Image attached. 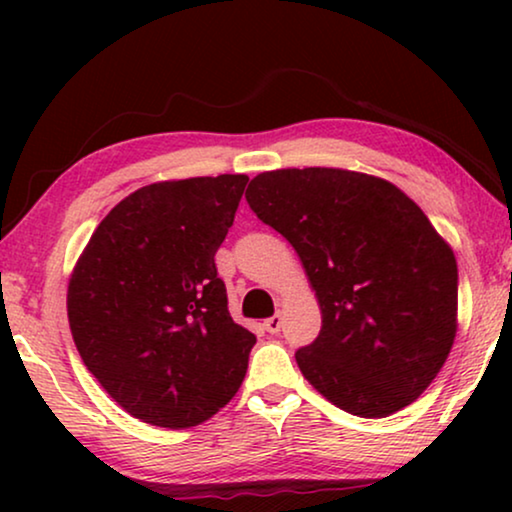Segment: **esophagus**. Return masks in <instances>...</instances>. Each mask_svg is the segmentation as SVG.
Instances as JSON below:
<instances>
[{"label":"esophagus","mask_w":512,"mask_h":512,"mask_svg":"<svg viewBox=\"0 0 512 512\" xmlns=\"http://www.w3.org/2000/svg\"><path fill=\"white\" fill-rule=\"evenodd\" d=\"M263 326H265V331L272 333V335L279 333V328H282V314H275V317L265 319Z\"/></svg>","instance_id":"34e87169"}]
</instances>
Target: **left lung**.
Here are the masks:
<instances>
[{"label":"left lung","instance_id":"8db88e82","mask_svg":"<svg viewBox=\"0 0 512 512\" xmlns=\"http://www.w3.org/2000/svg\"><path fill=\"white\" fill-rule=\"evenodd\" d=\"M247 202L284 235L321 310L319 338L296 352L326 401L359 417L410 405L457 338V258L426 214L387 179L289 167L251 179Z\"/></svg>","mask_w":512,"mask_h":512}]
</instances>
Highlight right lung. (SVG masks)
I'll return each instance as SVG.
<instances>
[{
  "mask_svg": "<svg viewBox=\"0 0 512 512\" xmlns=\"http://www.w3.org/2000/svg\"><path fill=\"white\" fill-rule=\"evenodd\" d=\"M247 174L156 181L100 221L67 286L83 363L139 422L188 429L237 394L256 335L235 324L214 254Z\"/></svg>",
  "mask_w": 512,
  "mask_h": 512,
  "instance_id": "1",
  "label": "right lung"
}]
</instances>
